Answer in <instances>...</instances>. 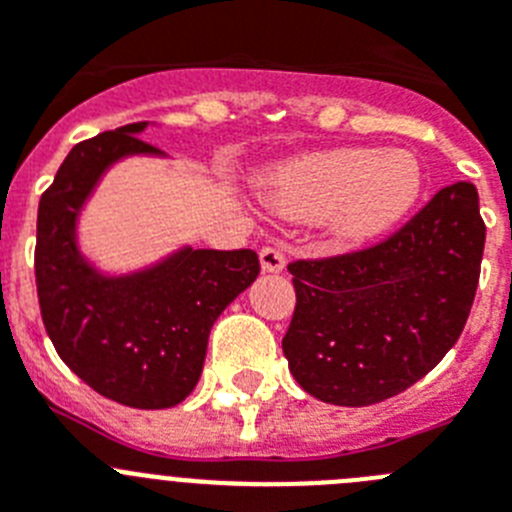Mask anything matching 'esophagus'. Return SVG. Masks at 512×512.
Segmentation results:
<instances>
[{
	"instance_id": "obj_1",
	"label": "esophagus",
	"mask_w": 512,
	"mask_h": 512,
	"mask_svg": "<svg viewBox=\"0 0 512 512\" xmlns=\"http://www.w3.org/2000/svg\"><path fill=\"white\" fill-rule=\"evenodd\" d=\"M259 259H261V269L266 274H279L284 269V253L274 246H264L259 251Z\"/></svg>"
}]
</instances>
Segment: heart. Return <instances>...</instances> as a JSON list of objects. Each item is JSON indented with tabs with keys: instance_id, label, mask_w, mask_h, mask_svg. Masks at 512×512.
Returning a JSON list of instances; mask_svg holds the SVG:
<instances>
[{
	"instance_id": "obj_1",
	"label": "heart",
	"mask_w": 512,
	"mask_h": 512,
	"mask_svg": "<svg viewBox=\"0 0 512 512\" xmlns=\"http://www.w3.org/2000/svg\"><path fill=\"white\" fill-rule=\"evenodd\" d=\"M423 171L405 151L330 148L284 161L261 179L266 205L284 217L323 215L341 246L369 243L413 210Z\"/></svg>"
}]
</instances>
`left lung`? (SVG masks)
I'll use <instances>...</instances> for the list:
<instances>
[{"mask_svg": "<svg viewBox=\"0 0 512 512\" xmlns=\"http://www.w3.org/2000/svg\"><path fill=\"white\" fill-rule=\"evenodd\" d=\"M485 251L477 187H443L387 241L289 264L297 305L282 338L307 395L364 408L405 392L459 341Z\"/></svg>", "mask_w": 512, "mask_h": 512, "instance_id": "left-lung-1", "label": "left lung"}]
</instances>
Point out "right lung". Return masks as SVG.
Wrapping results in <instances>:
<instances>
[{
  "label": "right lung",
  "instance_id": "obj_1",
  "mask_svg": "<svg viewBox=\"0 0 512 512\" xmlns=\"http://www.w3.org/2000/svg\"><path fill=\"white\" fill-rule=\"evenodd\" d=\"M130 122L71 148L38 207L35 282L58 356L94 392L138 410L174 408L200 382L220 312L259 277L251 248L182 246L146 269L104 274L79 248V215L117 161L164 156Z\"/></svg>",
  "mask_w": 512,
  "mask_h": 512
}]
</instances>
